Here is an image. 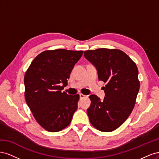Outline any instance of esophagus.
<instances>
[{
    "mask_svg": "<svg viewBox=\"0 0 159 159\" xmlns=\"http://www.w3.org/2000/svg\"><path fill=\"white\" fill-rule=\"evenodd\" d=\"M86 97V95L82 94V93H80V98H85Z\"/></svg>",
    "mask_w": 159,
    "mask_h": 159,
    "instance_id": "obj_1",
    "label": "esophagus"
}]
</instances>
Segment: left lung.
Here are the masks:
<instances>
[{
  "label": "left lung",
  "instance_id": "left-lung-1",
  "mask_svg": "<svg viewBox=\"0 0 159 159\" xmlns=\"http://www.w3.org/2000/svg\"><path fill=\"white\" fill-rule=\"evenodd\" d=\"M84 56L98 70V79L105 83L103 101L91 95L87 113L92 125L111 132L126 121L135 105L140 88L135 63L123 51L99 48L84 52Z\"/></svg>",
  "mask_w": 159,
  "mask_h": 159
}]
</instances>
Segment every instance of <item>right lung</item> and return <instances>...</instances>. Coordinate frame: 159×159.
<instances>
[{
	"label": "right lung",
	"mask_w": 159,
	"mask_h": 159,
	"mask_svg": "<svg viewBox=\"0 0 159 159\" xmlns=\"http://www.w3.org/2000/svg\"><path fill=\"white\" fill-rule=\"evenodd\" d=\"M84 51L46 50L38 54L27 70L24 83L26 102L36 121L46 131L57 132L68 127L78 109L79 94L61 90Z\"/></svg>",
	"instance_id": "1"
}]
</instances>
